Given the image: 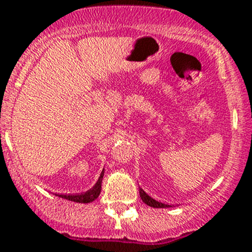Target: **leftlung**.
<instances>
[{
  "label": "left lung",
  "mask_w": 252,
  "mask_h": 252,
  "mask_svg": "<svg viewBox=\"0 0 252 252\" xmlns=\"http://www.w3.org/2000/svg\"><path fill=\"white\" fill-rule=\"evenodd\" d=\"M139 194H140V197H141L142 201H144L146 205L151 206V207H155V208H166V207H169V205L162 204V202H158V201H156V200H155V199H152V197L149 196V195H147L146 192H145L144 190L141 189V188H139Z\"/></svg>",
  "instance_id": "obj_1"
}]
</instances>
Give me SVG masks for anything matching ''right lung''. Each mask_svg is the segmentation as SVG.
Listing matches in <instances>:
<instances>
[{
  "instance_id": "obj_1",
  "label": "right lung",
  "mask_w": 252,
  "mask_h": 252,
  "mask_svg": "<svg viewBox=\"0 0 252 252\" xmlns=\"http://www.w3.org/2000/svg\"><path fill=\"white\" fill-rule=\"evenodd\" d=\"M103 173H105V169L101 172L100 178L96 182V184L91 188L90 190H88L86 192H83V194H75V195H57V196L62 197V199L69 200V201L79 202V204H89V202H93L94 200H96L98 197L101 192V183H102Z\"/></svg>"
}]
</instances>
